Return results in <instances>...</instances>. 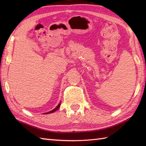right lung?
I'll return each instance as SVG.
<instances>
[{
  "label": "right lung",
  "mask_w": 146,
  "mask_h": 146,
  "mask_svg": "<svg viewBox=\"0 0 146 146\" xmlns=\"http://www.w3.org/2000/svg\"><path fill=\"white\" fill-rule=\"evenodd\" d=\"M60 105H61V104H58V106L56 107L54 109H53L52 110H51V111H49V112H47V113H45L44 114H48V113H52V112H54V111H56L59 108H60Z\"/></svg>",
  "instance_id": "1"
}]
</instances>
